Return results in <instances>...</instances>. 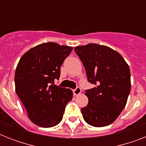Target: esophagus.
I'll return each mask as SVG.
<instances>
[{"mask_svg": "<svg viewBox=\"0 0 146 146\" xmlns=\"http://www.w3.org/2000/svg\"><path fill=\"white\" fill-rule=\"evenodd\" d=\"M73 96H79L81 92H82V89H80V87H76L75 89H73Z\"/></svg>", "mask_w": 146, "mask_h": 146, "instance_id": "obj_1", "label": "esophagus"}]
</instances>
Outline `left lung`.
<instances>
[{
	"label": "left lung",
	"instance_id": "8db88e82",
	"mask_svg": "<svg viewBox=\"0 0 146 146\" xmlns=\"http://www.w3.org/2000/svg\"><path fill=\"white\" fill-rule=\"evenodd\" d=\"M76 54L83 64L88 81L86 106L81 108L85 121L96 127L111 124L127 104L130 92V71L123 57L109 47L98 44L77 46Z\"/></svg>",
	"mask_w": 146,
	"mask_h": 146
}]
</instances>
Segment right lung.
Instances as JSON below:
<instances>
[{"label": "right lung", "mask_w": 146, "mask_h": 146, "mask_svg": "<svg viewBox=\"0 0 146 146\" xmlns=\"http://www.w3.org/2000/svg\"><path fill=\"white\" fill-rule=\"evenodd\" d=\"M73 47L54 42L38 44L23 55L15 72L17 96L29 118L38 127H54L62 120L65 108L73 98L70 89L54 85L60 66Z\"/></svg>", "instance_id": "add662e5"}]
</instances>
